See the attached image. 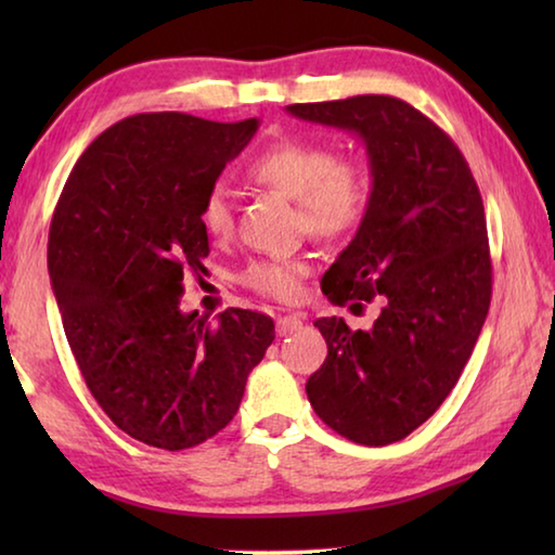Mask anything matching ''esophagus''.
<instances>
[{
  "label": "esophagus",
  "mask_w": 555,
  "mask_h": 555,
  "mask_svg": "<svg viewBox=\"0 0 555 555\" xmlns=\"http://www.w3.org/2000/svg\"><path fill=\"white\" fill-rule=\"evenodd\" d=\"M300 325H304V321H300L298 315H281V318H276V335L286 337L291 333H296Z\"/></svg>",
  "instance_id": "1"
}]
</instances>
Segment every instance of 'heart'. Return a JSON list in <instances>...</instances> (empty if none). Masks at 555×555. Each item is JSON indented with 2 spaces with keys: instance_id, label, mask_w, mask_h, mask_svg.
Returning <instances> with one entry per match:
<instances>
[{
  "instance_id": "obj_1",
  "label": "heart",
  "mask_w": 555,
  "mask_h": 555,
  "mask_svg": "<svg viewBox=\"0 0 555 555\" xmlns=\"http://www.w3.org/2000/svg\"><path fill=\"white\" fill-rule=\"evenodd\" d=\"M251 181L296 201L298 224L315 240H345L362 228L374 203V173L367 162L340 156L337 149L311 139H286L267 146L247 166ZM201 224L210 237H228L234 210L224 188L215 185L201 203ZM308 261L300 257L257 259L242 271V284L261 296H298Z\"/></svg>"
}]
</instances>
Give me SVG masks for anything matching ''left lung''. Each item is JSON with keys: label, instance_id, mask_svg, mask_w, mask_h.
Returning <instances> with one entry per match:
<instances>
[{"label": "left lung", "instance_id": "1", "mask_svg": "<svg viewBox=\"0 0 555 555\" xmlns=\"http://www.w3.org/2000/svg\"><path fill=\"white\" fill-rule=\"evenodd\" d=\"M286 109L354 131L374 173L367 220L321 288L337 306L377 298L382 311L370 331L318 318L327 357L306 382L308 401L352 443H397L453 391L490 311L480 188L453 139L399 98L357 95Z\"/></svg>", "mask_w": 555, "mask_h": 555}]
</instances>
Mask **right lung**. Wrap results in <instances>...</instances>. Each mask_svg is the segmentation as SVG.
Segmentation results:
<instances>
[{"instance_id": "right-lung-1", "label": "right lung", "mask_w": 555, "mask_h": 555, "mask_svg": "<svg viewBox=\"0 0 555 555\" xmlns=\"http://www.w3.org/2000/svg\"><path fill=\"white\" fill-rule=\"evenodd\" d=\"M257 129L127 117L82 152L53 210L49 274L73 357L112 424L146 446L185 450L228 426L274 340L264 313H181L183 274L210 255L201 203Z\"/></svg>"}]
</instances>
